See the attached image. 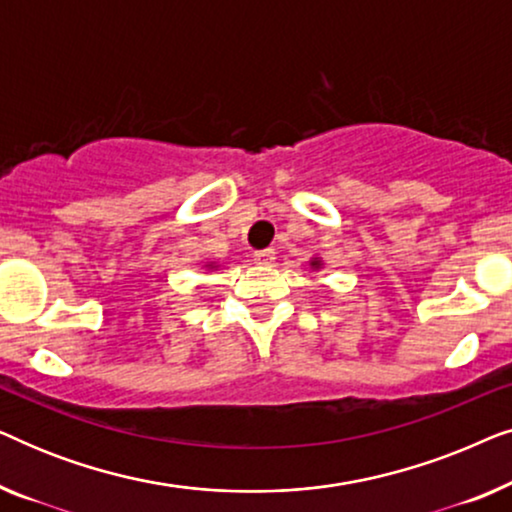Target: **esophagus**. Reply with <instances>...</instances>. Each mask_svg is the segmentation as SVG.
<instances>
[{"mask_svg":"<svg viewBox=\"0 0 512 512\" xmlns=\"http://www.w3.org/2000/svg\"><path fill=\"white\" fill-rule=\"evenodd\" d=\"M254 261H256L258 265H272V263H275V251H272V249L256 251V254H254Z\"/></svg>","mask_w":512,"mask_h":512,"instance_id":"obj_1","label":"esophagus"}]
</instances>
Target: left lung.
<instances>
[{
	"instance_id": "1",
	"label": "left lung",
	"mask_w": 512,
	"mask_h": 512,
	"mask_svg": "<svg viewBox=\"0 0 512 512\" xmlns=\"http://www.w3.org/2000/svg\"><path fill=\"white\" fill-rule=\"evenodd\" d=\"M312 265H317V261H314V263H312Z\"/></svg>"
}]
</instances>
